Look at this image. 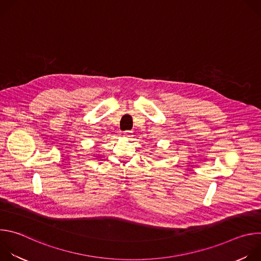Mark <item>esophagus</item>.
Wrapping results in <instances>:
<instances>
[{
  "instance_id": "34e87169",
  "label": "esophagus",
  "mask_w": 261,
  "mask_h": 261,
  "mask_svg": "<svg viewBox=\"0 0 261 261\" xmlns=\"http://www.w3.org/2000/svg\"><path fill=\"white\" fill-rule=\"evenodd\" d=\"M123 136H124V137H127V138H128V137H131V136H132V132H131V131H125Z\"/></svg>"
}]
</instances>
